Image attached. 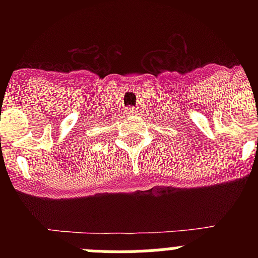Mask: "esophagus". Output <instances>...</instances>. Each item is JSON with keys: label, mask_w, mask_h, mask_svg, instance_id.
Wrapping results in <instances>:
<instances>
[{"label": "esophagus", "mask_w": 258, "mask_h": 258, "mask_svg": "<svg viewBox=\"0 0 258 258\" xmlns=\"http://www.w3.org/2000/svg\"><path fill=\"white\" fill-rule=\"evenodd\" d=\"M136 112H137V109L134 108V107H127L126 108V113L127 115H136Z\"/></svg>", "instance_id": "obj_1"}]
</instances>
